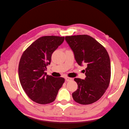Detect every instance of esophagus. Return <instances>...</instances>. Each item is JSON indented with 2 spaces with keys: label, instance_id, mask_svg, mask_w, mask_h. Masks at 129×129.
<instances>
[{
  "label": "esophagus",
  "instance_id": "esophagus-1",
  "mask_svg": "<svg viewBox=\"0 0 129 129\" xmlns=\"http://www.w3.org/2000/svg\"><path fill=\"white\" fill-rule=\"evenodd\" d=\"M66 81H72V79L71 77H66Z\"/></svg>",
  "mask_w": 129,
  "mask_h": 129
}]
</instances>
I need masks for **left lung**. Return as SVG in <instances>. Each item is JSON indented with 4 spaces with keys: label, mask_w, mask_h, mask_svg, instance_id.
Listing matches in <instances>:
<instances>
[{
    "label": "left lung",
    "mask_w": 129,
    "mask_h": 129,
    "mask_svg": "<svg viewBox=\"0 0 129 129\" xmlns=\"http://www.w3.org/2000/svg\"><path fill=\"white\" fill-rule=\"evenodd\" d=\"M65 40L74 54L78 64L87 65L84 80L75 78L78 89L72 93L76 102L92 104L102 97L108 88L111 64L108 53L95 39L88 35L67 36Z\"/></svg>",
    "instance_id": "left-lung-1"
}]
</instances>
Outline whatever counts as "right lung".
Returning a JSON list of instances; mask_svg holds the SVG:
<instances>
[{
	"label": "right lung",
	"instance_id": "1",
	"mask_svg": "<svg viewBox=\"0 0 129 129\" xmlns=\"http://www.w3.org/2000/svg\"><path fill=\"white\" fill-rule=\"evenodd\" d=\"M64 37L44 36L38 39L27 48L20 58L18 75L27 95L41 104L53 102L64 82L63 77L47 75L53 53L64 41Z\"/></svg>",
	"mask_w": 129,
	"mask_h": 129
}]
</instances>
